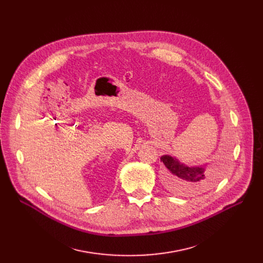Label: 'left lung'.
I'll list each match as a JSON object with an SVG mask.
<instances>
[{
  "instance_id": "obj_1",
  "label": "left lung",
  "mask_w": 263,
  "mask_h": 263,
  "mask_svg": "<svg viewBox=\"0 0 263 263\" xmlns=\"http://www.w3.org/2000/svg\"><path fill=\"white\" fill-rule=\"evenodd\" d=\"M163 162L168 172V179L176 192L194 194L202 192L218 177L217 170L206 171L204 165L187 166L171 155H162Z\"/></svg>"
}]
</instances>
